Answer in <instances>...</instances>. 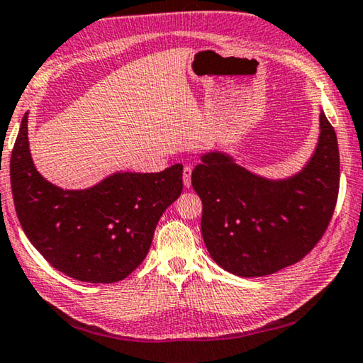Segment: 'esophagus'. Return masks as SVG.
<instances>
[{"label": "esophagus", "instance_id": "34e87169", "mask_svg": "<svg viewBox=\"0 0 363 363\" xmlns=\"http://www.w3.org/2000/svg\"><path fill=\"white\" fill-rule=\"evenodd\" d=\"M191 174L193 169L189 165H185V169H183V183H185L186 188L191 186Z\"/></svg>", "mask_w": 363, "mask_h": 363}]
</instances>
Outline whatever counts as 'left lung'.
I'll return each mask as SVG.
<instances>
[{"instance_id": "8db88e82", "label": "left lung", "mask_w": 363, "mask_h": 363, "mask_svg": "<svg viewBox=\"0 0 363 363\" xmlns=\"http://www.w3.org/2000/svg\"><path fill=\"white\" fill-rule=\"evenodd\" d=\"M319 130L308 162L284 178L255 174L223 150L201 156L191 183L202 201V239L221 268L239 277L274 274L319 242L340 188L338 140L322 108Z\"/></svg>"}]
</instances>
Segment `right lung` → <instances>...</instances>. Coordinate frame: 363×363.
Instances as JSON below:
<instances>
[{"label":"right lung","instance_id":"1","mask_svg":"<svg viewBox=\"0 0 363 363\" xmlns=\"http://www.w3.org/2000/svg\"><path fill=\"white\" fill-rule=\"evenodd\" d=\"M183 165L157 174L114 172L63 189L46 180L28 143V111L11 156L12 198L23 233L57 271L81 282L123 281L148 253L159 218L183 189Z\"/></svg>","mask_w":363,"mask_h":363}]
</instances>
